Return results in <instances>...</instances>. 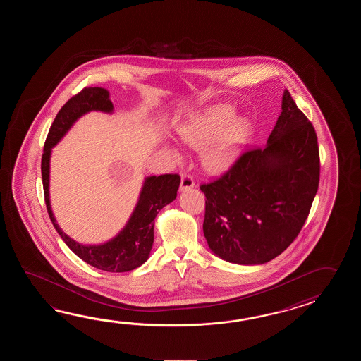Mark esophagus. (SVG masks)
<instances>
[{
	"label": "esophagus",
	"mask_w": 361,
	"mask_h": 361,
	"mask_svg": "<svg viewBox=\"0 0 361 361\" xmlns=\"http://www.w3.org/2000/svg\"><path fill=\"white\" fill-rule=\"evenodd\" d=\"M193 185H195L193 178L191 176H188V174H182V178H180V191L190 190Z\"/></svg>",
	"instance_id": "34e87169"
}]
</instances>
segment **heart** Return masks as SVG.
Wrapping results in <instances>:
<instances>
[{"label": "heart", "mask_w": 361, "mask_h": 361, "mask_svg": "<svg viewBox=\"0 0 361 361\" xmlns=\"http://www.w3.org/2000/svg\"><path fill=\"white\" fill-rule=\"evenodd\" d=\"M233 116L231 108L215 106L178 129L187 146L201 148L212 142L202 154V164L209 171L221 173L231 168L252 135L250 123L245 118L232 121ZM168 151L178 156L176 149L168 147Z\"/></svg>", "instance_id": "1"}]
</instances>
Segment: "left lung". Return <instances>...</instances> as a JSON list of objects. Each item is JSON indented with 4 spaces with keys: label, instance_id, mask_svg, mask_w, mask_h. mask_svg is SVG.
Returning <instances> with one entry per match:
<instances>
[{
    "label": "left lung",
    "instance_id": "left-lung-1",
    "mask_svg": "<svg viewBox=\"0 0 361 361\" xmlns=\"http://www.w3.org/2000/svg\"><path fill=\"white\" fill-rule=\"evenodd\" d=\"M320 178L312 123L284 90L264 148L249 149L226 174L200 185L204 236L223 261L263 264L284 252L306 222Z\"/></svg>",
    "mask_w": 361,
    "mask_h": 361
}]
</instances>
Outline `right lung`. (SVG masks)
Instances as JSON below:
<instances>
[{"instance_id": "1", "label": "right lung", "mask_w": 361, "mask_h": 361, "mask_svg": "<svg viewBox=\"0 0 361 361\" xmlns=\"http://www.w3.org/2000/svg\"><path fill=\"white\" fill-rule=\"evenodd\" d=\"M92 111H99L104 114L114 112V104L109 99L108 90L103 87H85L84 90L72 97L61 108L49 130L41 161L47 213L54 224L55 230L58 231L63 241L78 258L102 271L128 272L142 266L149 258L154 245V218L162 207H166L177 197L180 177L178 174L147 177L129 221L115 238L99 245H82L69 238L61 231L51 210L49 192L50 157L53 147L61 142L73 123L81 116Z\"/></svg>"}]
</instances>
